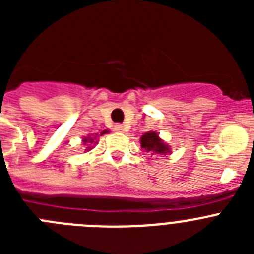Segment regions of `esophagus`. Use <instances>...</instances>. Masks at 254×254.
<instances>
[{
    "label": "esophagus",
    "instance_id": "esophagus-1",
    "mask_svg": "<svg viewBox=\"0 0 254 254\" xmlns=\"http://www.w3.org/2000/svg\"><path fill=\"white\" fill-rule=\"evenodd\" d=\"M114 131H117V132H125L126 131L125 126H123V125H116V126H114Z\"/></svg>",
    "mask_w": 254,
    "mask_h": 254
}]
</instances>
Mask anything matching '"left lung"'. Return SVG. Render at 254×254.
Wrapping results in <instances>:
<instances>
[{
	"mask_svg": "<svg viewBox=\"0 0 254 254\" xmlns=\"http://www.w3.org/2000/svg\"><path fill=\"white\" fill-rule=\"evenodd\" d=\"M141 149L151 155H168L172 154V149L156 131H149L141 136Z\"/></svg>",
	"mask_w": 254,
	"mask_h": 254,
	"instance_id": "1",
	"label": "left lung"
}]
</instances>
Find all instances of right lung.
<instances>
[{
    "mask_svg": "<svg viewBox=\"0 0 254 254\" xmlns=\"http://www.w3.org/2000/svg\"><path fill=\"white\" fill-rule=\"evenodd\" d=\"M104 133L105 132L103 131L100 134L95 133V134H87V136H84V137H82V145L85 146V152L91 151V150L94 149V145L98 143V138H99V136H102V134Z\"/></svg>",
    "mask_w": 254,
    "mask_h": 254,
    "instance_id": "right-lung-1",
    "label": "right lung"
}]
</instances>
